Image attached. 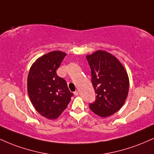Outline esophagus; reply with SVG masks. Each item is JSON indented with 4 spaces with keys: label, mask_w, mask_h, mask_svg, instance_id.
Listing matches in <instances>:
<instances>
[{
    "label": "esophagus",
    "mask_w": 154,
    "mask_h": 154,
    "mask_svg": "<svg viewBox=\"0 0 154 154\" xmlns=\"http://www.w3.org/2000/svg\"><path fill=\"white\" fill-rule=\"evenodd\" d=\"M74 94H75V95H78V94H79V92L77 91H76L74 92Z\"/></svg>",
    "instance_id": "34e87169"
}]
</instances>
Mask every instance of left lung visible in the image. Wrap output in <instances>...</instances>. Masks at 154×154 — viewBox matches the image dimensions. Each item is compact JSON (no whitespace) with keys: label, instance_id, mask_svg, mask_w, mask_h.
I'll return each instance as SVG.
<instances>
[{"label":"left lung","instance_id":"left-lung-1","mask_svg":"<svg viewBox=\"0 0 154 154\" xmlns=\"http://www.w3.org/2000/svg\"><path fill=\"white\" fill-rule=\"evenodd\" d=\"M86 59L96 94V99L89 108L100 117L112 115L121 109L128 97V73L119 60L106 51H98Z\"/></svg>","mask_w":154,"mask_h":154}]
</instances>
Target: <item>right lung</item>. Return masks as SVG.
<instances>
[{
	"label": "right lung",
	"instance_id": "1",
	"mask_svg": "<svg viewBox=\"0 0 154 154\" xmlns=\"http://www.w3.org/2000/svg\"><path fill=\"white\" fill-rule=\"evenodd\" d=\"M66 55L61 51L44 55L33 63L28 75L29 99L37 111L48 119L59 117L74 95L65 79L56 74Z\"/></svg>",
	"mask_w": 154,
	"mask_h": 154
}]
</instances>
